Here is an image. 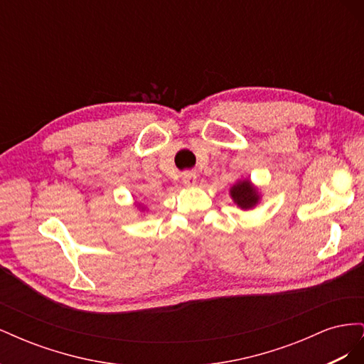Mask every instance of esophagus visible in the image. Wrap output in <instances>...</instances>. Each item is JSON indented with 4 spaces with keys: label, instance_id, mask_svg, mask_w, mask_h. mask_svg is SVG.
Returning <instances> with one entry per match:
<instances>
[{
    "label": "esophagus",
    "instance_id": "34e87169",
    "mask_svg": "<svg viewBox=\"0 0 364 364\" xmlns=\"http://www.w3.org/2000/svg\"><path fill=\"white\" fill-rule=\"evenodd\" d=\"M196 181H197V174L194 171H183L182 173V182L185 185H188V186L194 185Z\"/></svg>",
    "mask_w": 364,
    "mask_h": 364
}]
</instances>
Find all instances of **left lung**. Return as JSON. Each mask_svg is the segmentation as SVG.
Listing matches in <instances>:
<instances>
[{"label": "left lung", "mask_w": 364, "mask_h": 364, "mask_svg": "<svg viewBox=\"0 0 364 364\" xmlns=\"http://www.w3.org/2000/svg\"><path fill=\"white\" fill-rule=\"evenodd\" d=\"M230 196H232L235 203L243 209H249L252 206H255V203L258 202V194L255 190L252 188L249 181H243V182H238L237 185H234L232 190H230Z\"/></svg>", "instance_id": "1"}]
</instances>
